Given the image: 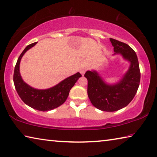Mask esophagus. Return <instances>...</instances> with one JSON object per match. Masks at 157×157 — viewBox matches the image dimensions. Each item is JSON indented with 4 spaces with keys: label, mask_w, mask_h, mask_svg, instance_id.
Segmentation results:
<instances>
[{
    "label": "esophagus",
    "mask_w": 157,
    "mask_h": 157,
    "mask_svg": "<svg viewBox=\"0 0 157 157\" xmlns=\"http://www.w3.org/2000/svg\"><path fill=\"white\" fill-rule=\"evenodd\" d=\"M86 70H87V69H86V68H81V69H80V73H81L82 75H84V73H86Z\"/></svg>",
    "instance_id": "obj_1"
}]
</instances>
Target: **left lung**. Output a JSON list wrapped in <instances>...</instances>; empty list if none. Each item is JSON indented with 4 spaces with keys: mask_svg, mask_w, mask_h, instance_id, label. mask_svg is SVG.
<instances>
[{
    "mask_svg": "<svg viewBox=\"0 0 157 157\" xmlns=\"http://www.w3.org/2000/svg\"><path fill=\"white\" fill-rule=\"evenodd\" d=\"M115 54H120L130 63V66L118 82L108 84L96 71L84 74L87 79V94L91 103L98 110L114 112L128 105L138 91L140 72L135 51L127 44L110 38Z\"/></svg>",
    "mask_w": 157,
    "mask_h": 157,
    "instance_id": "1",
    "label": "left lung"
}]
</instances>
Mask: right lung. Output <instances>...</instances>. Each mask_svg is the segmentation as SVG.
<instances>
[{"label": "right lung", "instance_id": "add662e5", "mask_svg": "<svg viewBox=\"0 0 157 157\" xmlns=\"http://www.w3.org/2000/svg\"><path fill=\"white\" fill-rule=\"evenodd\" d=\"M37 43L27 46L19 56L14 68L13 81L16 91L21 99L31 108L40 111H49L61 105L66 101L71 88L82 77L79 73L63 79L54 86L47 89H37L26 84L19 72V64L24 54Z\"/></svg>", "mask_w": 157, "mask_h": 157}]
</instances>
